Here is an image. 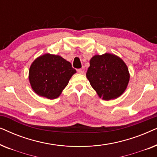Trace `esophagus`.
Wrapping results in <instances>:
<instances>
[{"label": "esophagus", "mask_w": 157, "mask_h": 157, "mask_svg": "<svg viewBox=\"0 0 157 157\" xmlns=\"http://www.w3.org/2000/svg\"><path fill=\"white\" fill-rule=\"evenodd\" d=\"M77 72H78V74H84V71H83V70L81 69V68H78V69L77 70Z\"/></svg>", "instance_id": "34e87169"}]
</instances>
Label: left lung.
<instances>
[{
  "mask_svg": "<svg viewBox=\"0 0 157 157\" xmlns=\"http://www.w3.org/2000/svg\"><path fill=\"white\" fill-rule=\"evenodd\" d=\"M86 77L99 97L108 101L124 93L129 81V73L120 58L105 53L94 56L90 60Z\"/></svg>",
  "mask_w": 157,
  "mask_h": 157,
  "instance_id": "obj_1",
  "label": "left lung"
}]
</instances>
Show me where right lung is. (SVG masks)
I'll use <instances>...</instances> for the list:
<instances>
[{
	"instance_id": "add662e5",
	"label": "right lung",
	"mask_w": 157,
	"mask_h": 157,
	"mask_svg": "<svg viewBox=\"0 0 157 157\" xmlns=\"http://www.w3.org/2000/svg\"><path fill=\"white\" fill-rule=\"evenodd\" d=\"M76 72L70 62L59 56L46 53L31 64L29 81L38 95L53 99L59 97Z\"/></svg>"
}]
</instances>
